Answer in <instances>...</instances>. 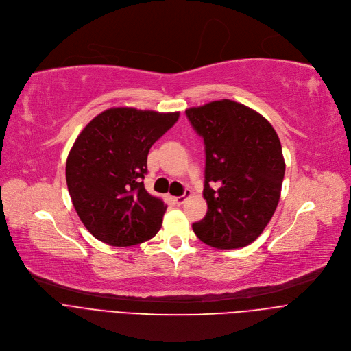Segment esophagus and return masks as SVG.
<instances>
[{"mask_svg":"<svg viewBox=\"0 0 351 351\" xmlns=\"http://www.w3.org/2000/svg\"><path fill=\"white\" fill-rule=\"evenodd\" d=\"M191 195H192V192L189 191V189H186L185 191V193H183L182 196H176V197H173V202L176 205H183L185 204V202L188 200V197H191Z\"/></svg>","mask_w":351,"mask_h":351,"instance_id":"34e87169","label":"esophagus"}]
</instances>
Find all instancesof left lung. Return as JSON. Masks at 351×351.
Instances as JSON below:
<instances>
[{
	"label": "left lung",
	"mask_w": 351,
	"mask_h": 351,
	"mask_svg": "<svg viewBox=\"0 0 351 351\" xmlns=\"http://www.w3.org/2000/svg\"><path fill=\"white\" fill-rule=\"evenodd\" d=\"M186 117L206 154L208 212L192 229L212 247H245L279 204L286 169L280 139L266 118L230 99L189 108Z\"/></svg>",
	"instance_id": "8db88e82"
}]
</instances>
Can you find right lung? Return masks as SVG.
<instances>
[{
  "mask_svg": "<svg viewBox=\"0 0 351 351\" xmlns=\"http://www.w3.org/2000/svg\"><path fill=\"white\" fill-rule=\"evenodd\" d=\"M179 119L135 108H110L78 135L66 159V185L72 205L98 241L134 246L160 229L163 200L146 192L143 178L151 146Z\"/></svg>",
  "mask_w": 351,
  "mask_h": 351,
  "instance_id": "obj_1",
  "label": "right lung"
}]
</instances>
